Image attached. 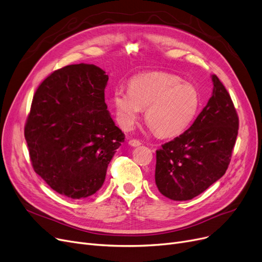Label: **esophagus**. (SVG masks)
I'll return each instance as SVG.
<instances>
[{"label": "esophagus", "instance_id": "34e87169", "mask_svg": "<svg viewBox=\"0 0 262 262\" xmlns=\"http://www.w3.org/2000/svg\"><path fill=\"white\" fill-rule=\"evenodd\" d=\"M128 144L132 145V146H139L141 144V142L139 140H137V139H130L128 141Z\"/></svg>", "mask_w": 262, "mask_h": 262}]
</instances>
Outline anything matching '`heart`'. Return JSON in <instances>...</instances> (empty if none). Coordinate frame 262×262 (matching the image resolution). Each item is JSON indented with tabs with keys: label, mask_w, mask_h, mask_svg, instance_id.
Listing matches in <instances>:
<instances>
[{
	"label": "heart",
	"mask_w": 262,
	"mask_h": 262,
	"mask_svg": "<svg viewBox=\"0 0 262 262\" xmlns=\"http://www.w3.org/2000/svg\"><path fill=\"white\" fill-rule=\"evenodd\" d=\"M112 103L120 124L129 128L145 108L147 125L159 136L171 137L183 132L200 108V95L178 76L150 73L134 77L129 90L116 89Z\"/></svg>",
	"instance_id": "obj_1"
}]
</instances>
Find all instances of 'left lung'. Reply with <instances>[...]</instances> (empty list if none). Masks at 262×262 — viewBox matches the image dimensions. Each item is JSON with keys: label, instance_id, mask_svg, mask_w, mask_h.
Masks as SVG:
<instances>
[{"label": "left lung", "instance_id": "8db88e82", "mask_svg": "<svg viewBox=\"0 0 262 262\" xmlns=\"http://www.w3.org/2000/svg\"><path fill=\"white\" fill-rule=\"evenodd\" d=\"M213 93L191 126L156 151L155 183L171 200L200 195L226 172L238 129L231 97L217 76Z\"/></svg>", "mask_w": 262, "mask_h": 262}]
</instances>
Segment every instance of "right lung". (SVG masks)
Listing matches in <instances>:
<instances>
[{
  "mask_svg": "<svg viewBox=\"0 0 262 262\" xmlns=\"http://www.w3.org/2000/svg\"><path fill=\"white\" fill-rule=\"evenodd\" d=\"M108 75L93 64L67 65L37 88L25 126L34 171L72 199L92 196L125 136L105 103Z\"/></svg>",
  "mask_w": 262,
  "mask_h": 262,
  "instance_id": "obj_1",
  "label": "right lung"
}]
</instances>
